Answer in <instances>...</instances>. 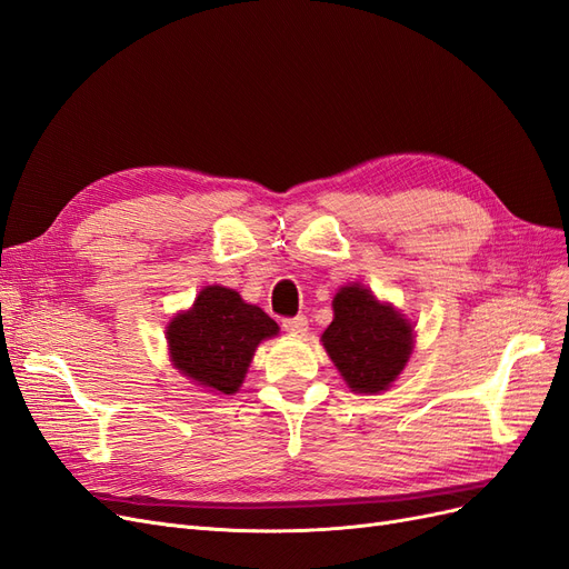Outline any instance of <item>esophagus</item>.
<instances>
[{
  "label": "esophagus",
  "mask_w": 569,
  "mask_h": 569,
  "mask_svg": "<svg viewBox=\"0 0 569 569\" xmlns=\"http://www.w3.org/2000/svg\"><path fill=\"white\" fill-rule=\"evenodd\" d=\"M282 327H284V332H289V335H303L308 330V318L306 316L284 318Z\"/></svg>",
  "instance_id": "obj_1"
}]
</instances>
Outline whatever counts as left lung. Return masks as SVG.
Masks as SVG:
<instances>
[{
  "mask_svg": "<svg viewBox=\"0 0 569 569\" xmlns=\"http://www.w3.org/2000/svg\"><path fill=\"white\" fill-rule=\"evenodd\" d=\"M332 306L335 320L325 330L322 343L341 377L358 393L387 389L410 356V322L360 284L341 287Z\"/></svg>",
  "mask_w": 569,
  "mask_h": 569,
  "instance_id": "left-lung-1",
  "label": "left lung"
}]
</instances>
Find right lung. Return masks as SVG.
<instances>
[{
  "instance_id": "right-lung-1",
  "label": "right lung",
  "mask_w": 569,
  "mask_h": 569,
  "mask_svg": "<svg viewBox=\"0 0 569 569\" xmlns=\"http://www.w3.org/2000/svg\"><path fill=\"white\" fill-rule=\"evenodd\" d=\"M278 335V322L244 303L228 287H206L192 306L168 327L173 363L194 382L220 393L242 385L258 341Z\"/></svg>"
}]
</instances>
